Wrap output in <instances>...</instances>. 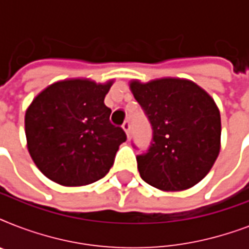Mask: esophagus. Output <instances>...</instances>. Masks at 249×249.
Wrapping results in <instances>:
<instances>
[{
	"mask_svg": "<svg viewBox=\"0 0 249 249\" xmlns=\"http://www.w3.org/2000/svg\"><path fill=\"white\" fill-rule=\"evenodd\" d=\"M123 129H124V132L126 133V136H130V123H129V121H125L124 124H123Z\"/></svg>",
	"mask_w": 249,
	"mask_h": 249,
	"instance_id": "esophagus-1",
	"label": "esophagus"
}]
</instances>
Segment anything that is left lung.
Wrapping results in <instances>:
<instances>
[{
	"instance_id": "obj_1",
	"label": "left lung",
	"mask_w": 249,
	"mask_h": 249,
	"mask_svg": "<svg viewBox=\"0 0 249 249\" xmlns=\"http://www.w3.org/2000/svg\"><path fill=\"white\" fill-rule=\"evenodd\" d=\"M130 90L152 126L151 146L137 156L141 178L163 191L193 187L220 154L221 116L213 98L185 79L132 81Z\"/></svg>"
}]
</instances>
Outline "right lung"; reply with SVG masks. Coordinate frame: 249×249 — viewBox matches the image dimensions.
Returning a JSON list of instances; mask_svg holds the SVG:
<instances>
[{
  "label": "right lung",
  "instance_id": "obj_1",
  "mask_svg": "<svg viewBox=\"0 0 249 249\" xmlns=\"http://www.w3.org/2000/svg\"><path fill=\"white\" fill-rule=\"evenodd\" d=\"M113 81L63 80L44 89L29 105L27 147L36 166L62 186H84L108 173L126 134L109 121L105 105Z\"/></svg>",
  "mask_w": 249,
  "mask_h": 249
}]
</instances>
